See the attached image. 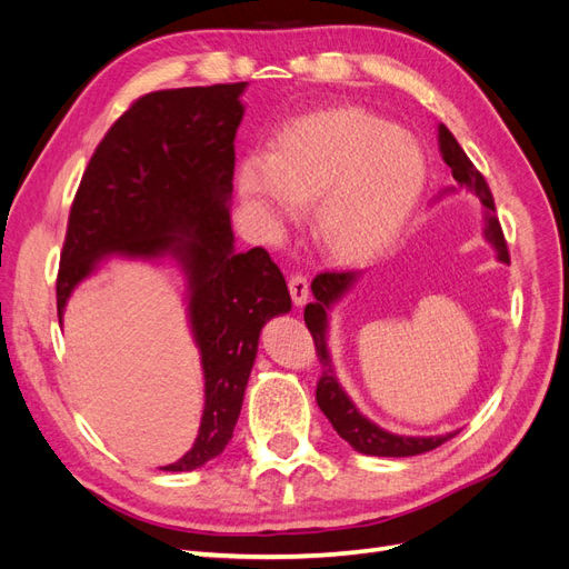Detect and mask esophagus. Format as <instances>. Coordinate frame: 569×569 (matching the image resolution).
<instances>
[{"label": "esophagus", "instance_id": "obj_1", "mask_svg": "<svg viewBox=\"0 0 569 569\" xmlns=\"http://www.w3.org/2000/svg\"><path fill=\"white\" fill-rule=\"evenodd\" d=\"M287 284H289V295H291V299H295V303L303 306L306 299H308V278H306V274H301V272L289 274Z\"/></svg>", "mask_w": 569, "mask_h": 569}]
</instances>
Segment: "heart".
<instances>
[{"mask_svg":"<svg viewBox=\"0 0 569 569\" xmlns=\"http://www.w3.org/2000/svg\"><path fill=\"white\" fill-rule=\"evenodd\" d=\"M425 182L420 147L391 120L353 107L295 120L274 134L270 153L249 151L237 166V192L266 232L316 200V237L339 261L389 247Z\"/></svg>","mask_w":569,"mask_h":569,"instance_id":"obj_1","label":"heart"}]
</instances>
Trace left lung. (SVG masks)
<instances>
[{
  "label": "left lung",
  "instance_id": "left-lung-1",
  "mask_svg": "<svg viewBox=\"0 0 569 569\" xmlns=\"http://www.w3.org/2000/svg\"><path fill=\"white\" fill-rule=\"evenodd\" d=\"M439 153L443 163L451 168L453 180L460 187H468L479 197V201L487 206V239L496 247L498 258L501 261L510 263V253L506 244V234L501 222H498L496 216V206H493V194L485 180V176L479 173L475 163L468 159V153L462 151L453 132L446 128L443 123L439 126ZM353 270H322L318 272L311 291L316 297V303H308L303 311V320L308 332L313 337L316 343V353L320 360V377H318V387H316V401L320 410L325 412V418L332 422L337 429V435L341 439H347L358 453H368V456H387V458H403V456H418L425 451H432L443 441H449L453 435L446 437H396L385 432L370 420H366L356 406L349 401V396L341 391L332 363H330V353H327V343H325V327H327V308H330L343 291H349V287L356 280Z\"/></svg>",
  "mask_w": 569,
  "mask_h": 569
}]
</instances>
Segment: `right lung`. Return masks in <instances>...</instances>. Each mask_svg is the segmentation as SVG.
Listing matches in <instances>:
<instances>
[{
    "label": "right lung",
    "instance_id": "obj_1",
    "mask_svg": "<svg viewBox=\"0 0 569 569\" xmlns=\"http://www.w3.org/2000/svg\"><path fill=\"white\" fill-rule=\"evenodd\" d=\"M247 82L134 99L84 168L68 213L57 311L107 253H176L189 274L206 406L192 449L163 470H197L232 439L261 327L291 299L263 247L234 251L228 199Z\"/></svg>",
    "mask_w": 569,
    "mask_h": 569
}]
</instances>
